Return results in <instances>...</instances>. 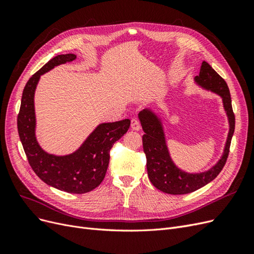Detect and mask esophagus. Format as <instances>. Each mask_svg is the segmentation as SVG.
<instances>
[{
	"label": "esophagus",
	"mask_w": 254,
	"mask_h": 254,
	"mask_svg": "<svg viewBox=\"0 0 254 254\" xmlns=\"http://www.w3.org/2000/svg\"><path fill=\"white\" fill-rule=\"evenodd\" d=\"M131 128L133 130H140L141 129V124H140L139 120L135 119V118L131 120Z\"/></svg>",
	"instance_id": "1"
}]
</instances>
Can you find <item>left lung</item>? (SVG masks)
Returning <instances> with one entry per match:
<instances>
[{
  "label": "left lung",
  "instance_id": "8db88e82",
  "mask_svg": "<svg viewBox=\"0 0 254 254\" xmlns=\"http://www.w3.org/2000/svg\"><path fill=\"white\" fill-rule=\"evenodd\" d=\"M196 84L204 90L218 94L222 98L224 109L229 121V132L222 156L210 170L201 173H188L177 166L166 145L164 127L159 115L150 109L139 113L143 128V149L146 155L147 174L152 186L166 194L183 195L195 191L214 180L224 168L229 155L230 144L235 128V117L232 110L231 96L225 79L203 61L199 75L194 78Z\"/></svg>",
  "mask_w": 254,
  "mask_h": 254
}]
</instances>
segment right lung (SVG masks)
<instances>
[{"instance_id":"obj_1","label":"right lung","mask_w":254,"mask_h":254,"mask_svg":"<svg viewBox=\"0 0 254 254\" xmlns=\"http://www.w3.org/2000/svg\"><path fill=\"white\" fill-rule=\"evenodd\" d=\"M75 59L74 54L58 55L29 78L22 94L18 132L29 165L43 182L66 193L83 194L97 188L104 180L110 149L127 132L130 120L99 124L80 147L70 155H52L41 148L36 137L34 97L37 84L42 74Z\"/></svg>"}]
</instances>
